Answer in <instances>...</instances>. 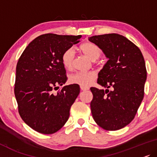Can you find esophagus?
<instances>
[{"label":"esophagus","mask_w":157,"mask_h":157,"mask_svg":"<svg viewBox=\"0 0 157 157\" xmlns=\"http://www.w3.org/2000/svg\"><path fill=\"white\" fill-rule=\"evenodd\" d=\"M80 89H81V90H82V91H87V90H89V87H80Z\"/></svg>","instance_id":"34e87169"}]
</instances>
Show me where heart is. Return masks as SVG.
<instances>
[{
  "label": "heart",
  "instance_id": "b5f03b06",
  "mask_svg": "<svg viewBox=\"0 0 157 157\" xmlns=\"http://www.w3.org/2000/svg\"><path fill=\"white\" fill-rule=\"evenodd\" d=\"M79 50L92 61H95L100 58L101 50L98 45L91 42H85L79 45ZM62 63L64 67L67 70H71L73 67L74 52L71 48L66 50L62 55ZM97 75L93 71L77 72L69 77L70 83L78 85L82 87L89 86L92 82L95 80Z\"/></svg>",
  "mask_w": 157,
  "mask_h": 157
}]
</instances>
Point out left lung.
I'll return each mask as SVG.
<instances>
[{"label":"left lung","mask_w":157,"mask_h":157,"mask_svg":"<svg viewBox=\"0 0 157 157\" xmlns=\"http://www.w3.org/2000/svg\"><path fill=\"white\" fill-rule=\"evenodd\" d=\"M89 40L109 59L98 79V83L107 90L90 88L92 117L104 129H120L134 120L144 98L147 79L144 57L140 48L123 35H94Z\"/></svg>","instance_id":"8db88e82"}]
</instances>
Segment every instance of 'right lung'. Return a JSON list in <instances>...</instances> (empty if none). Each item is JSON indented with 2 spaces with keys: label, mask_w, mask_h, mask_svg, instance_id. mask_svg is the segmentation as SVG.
<instances>
[{
  "label": "right lung",
  "mask_w": 157,
  "mask_h": 157,
  "mask_svg": "<svg viewBox=\"0 0 157 157\" xmlns=\"http://www.w3.org/2000/svg\"><path fill=\"white\" fill-rule=\"evenodd\" d=\"M82 35H41L27 46L16 66L14 87L20 116L37 132L56 133L65 125L79 93L78 85L67 81L62 55Z\"/></svg>",
  "instance_id": "obj_1"
}]
</instances>
